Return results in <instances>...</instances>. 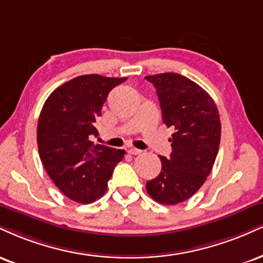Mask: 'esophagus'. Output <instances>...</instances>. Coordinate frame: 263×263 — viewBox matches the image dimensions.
<instances>
[{"instance_id": "34e87169", "label": "esophagus", "mask_w": 263, "mask_h": 263, "mask_svg": "<svg viewBox=\"0 0 263 263\" xmlns=\"http://www.w3.org/2000/svg\"><path fill=\"white\" fill-rule=\"evenodd\" d=\"M142 151L140 149H136V148H129V149H127V153L128 154H132V156H137V154H140Z\"/></svg>"}]
</instances>
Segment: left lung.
Segmentation results:
<instances>
[{
  "instance_id": "left-lung-1",
  "label": "left lung",
  "mask_w": 263,
  "mask_h": 263,
  "mask_svg": "<svg viewBox=\"0 0 263 263\" xmlns=\"http://www.w3.org/2000/svg\"><path fill=\"white\" fill-rule=\"evenodd\" d=\"M144 78L157 89L163 122L174 129L170 158L159 156L162 172L145 189L159 203L178 204L200 190L213 167L222 132L219 112L210 94L181 74Z\"/></svg>"
}]
</instances>
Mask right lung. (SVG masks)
<instances>
[{
  "label": "right lung",
  "mask_w": 263,
  "mask_h": 263,
  "mask_svg": "<svg viewBox=\"0 0 263 263\" xmlns=\"http://www.w3.org/2000/svg\"><path fill=\"white\" fill-rule=\"evenodd\" d=\"M127 78L84 74L50 94L37 121V149L46 173L66 197L91 203L105 194L107 181L125 151L94 144V126L107 94Z\"/></svg>",
  "instance_id": "add662e5"
}]
</instances>
